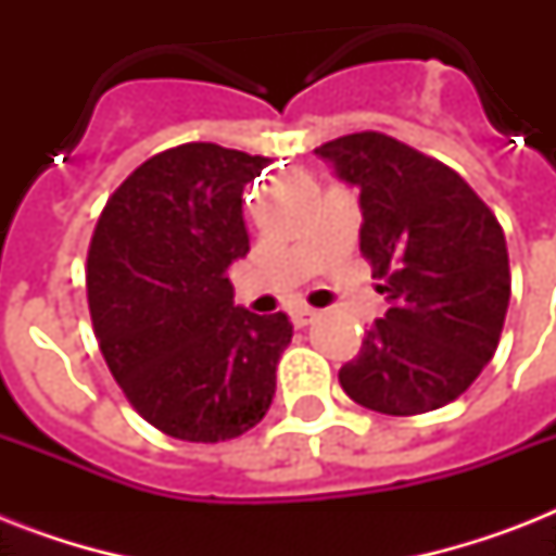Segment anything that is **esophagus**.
Segmentation results:
<instances>
[{"instance_id":"34e87169","label":"esophagus","mask_w":556,"mask_h":556,"mask_svg":"<svg viewBox=\"0 0 556 556\" xmlns=\"http://www.w3.org/2000/svg\"><path fill=\"white\" fill-rule=\"evenodd\" d=\"M291 320H294L296 329H305L308 323L317 320V312H314V308H308V305H300V308H294V312H291Z\"/></svg>"}]
</instances>
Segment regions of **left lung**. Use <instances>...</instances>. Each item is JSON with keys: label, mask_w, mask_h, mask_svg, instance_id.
I'll list each match as a JSON object with an SVG mask.
<instances>
[{"label": "left lung", "mask_w": 556, "mask_h": 556, "mask_svg": "<svg viewBox=\"0 0 556 556\" xmlns=\"http://www.w3.org/2000/svg\"><path fill=\"white\" fill-rule=\"evenodd\" d=\"M314 152L361 190V253L389 300L340 387L383 415L456 401L493 357L508 314L502 225L458 173L389 135H343Z\"/></svg>", "instance_id": "obj_1"}]
</instances>
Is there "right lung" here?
<instances>
[{
  "mask_svg": "<svg viewBox=\"0 0 556 556\" xmlns=\"http://www.w3.org/2000/svg\"><path fill=\"white\" fill-rule=\"evenodd\" d=\"M218 143L152 155L117 187L89 244L94 338L138 413L181 441H227L265 418L294 326L233 305L251 251L242 190L268 167Z\"/></svg>",
  "mask_w": 556,
  "mask_h": 556,
  "instance_id": "1",
  "label": "right lung"
}]
</instances>
